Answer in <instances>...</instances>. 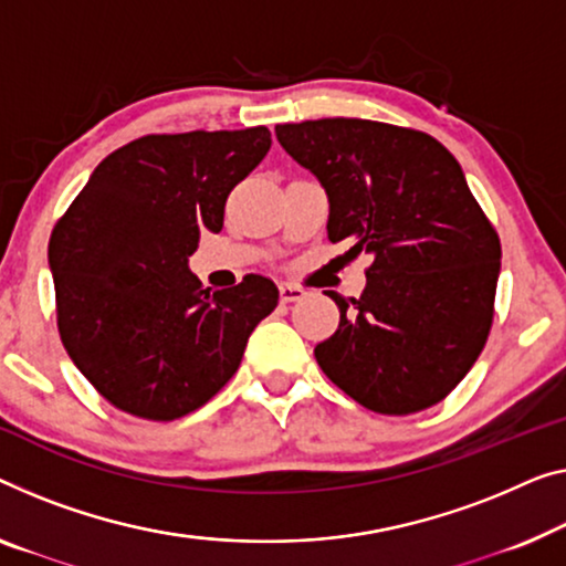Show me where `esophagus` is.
<instances>
[{
    "instance_id": "1",
    "label": "esophagus",
    "mask_w": 566,
    "mask_h": 566,
    "mask_svg": "<svg viewBox=\"0 0 566 566\" xmlns=\"http://www.w3.org/2000/svg\"><path fill=\"white\" fill-rule=\"evenodd\" d=\"M305 290H302L300 284H292V282H284V284H280V297H282V302H297V300H302L305 297Z\"/></svg>"
}]
</instances>
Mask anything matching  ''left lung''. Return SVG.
Listing matches in <instances>:
<instances>
[{"label":"left lung","mask_w":566,"mask_h":566,"mask_svg":"<svg viewBox=\"0 0 566 566\" xmlns=\"http://www.w3.org/2000/svg\"><path fill=\"white\" fill-rule=\"evenodd\" d=\"M276 139L325 188L327 239L374 256L360 297L331 292L335 335L315 348L360 407L411 415L442 401L493 323L501 241L458 159L424 132L366 119L276 124Z\"/></svg>","instance_id":"obj_1"}]
</instances>
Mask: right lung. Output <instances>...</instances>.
I'll list each match as a JSON object with an SVG mask.
<instances>
[{
    "label": "right lung",
    "instance_id": "right-lung-1",
    "mask_svg": "<svg viewBox=\"0 0 566 566\" xmlns=\"http://www.w3.org/2000/svg\"><path fill=\"white\" fill-rule=\"evenodd\" d=\"M269 147L266 126L139 137L91 172L57 221L48 247L57 331L116 409L151 421L200 409L280 302L266 276L210 292L188 266Z\"/></svg>",
    "mask_w": 566,
    "mask_h": 566
}]
</instances>
